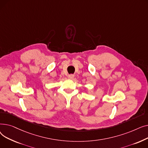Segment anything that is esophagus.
Here are the masks:
<instances>
[{
    "instance_id": "esophagus-1",
    "label": "esophagus",
    "mask_w": 148,
    "mask_h": 148,
    "mask_svg": "<svg viewBox=\"0 0 148 148\" xmlns=\"http://www.w3.org/2000/svg\"><path fill=\"white\" fill-rule=\"evenodd\" d=\"M74 75L73 74L68 75V79H74Z\"/></svg>"
}]
</instances>
